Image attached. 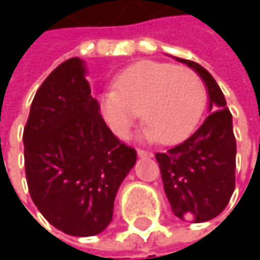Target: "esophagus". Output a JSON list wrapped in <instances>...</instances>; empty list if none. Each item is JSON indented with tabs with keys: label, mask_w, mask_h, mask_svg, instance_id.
<instances>
[{
	"label": "esophagus",
	"mask_w": 260,
	"mask_h": 260,
	"mask_svg": "<svg viewBox=\"0 0 260 260\" xmlns=\"http://www.w3.org/2000/svg\"><path fill=\"white\" fill-rule=\"evenodd\" d=\"M137 153H138L140 158H149V156H152V152L144 150V149H137Z\"/></svg>",
	"instance_id": "obj_1"
}]
</instances>
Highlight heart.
I'll return each instance as SVG.
<instances>
[{
    "instance_id": "heart-1",
    "label": "heart",
    "mask_w": 260,
    "mask_h": 260,
    "mask_svg": "<svg viewBox=\"0 0 260 260\" xmlns=\"http://www.w3.org/2000/svg\"><path fill=\"white\" fill-rule=\"evenodd\" d=\"M206 102L202 78L188 68L162 61H140L114 79L101 105L113 131L125 137L143 111L146 138L170 144L197 125Z\"/></svg>"
}]
</instances>
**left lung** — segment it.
<instances>
[{
  "label": "left lung",
  "instance_id": "1",
  "mask_svg": "<svg viewBox=\"0 0 260 260\" xmlns=\"http://www.w3.org/2000/svg\"><path fill=\"white\" fill-rule=\"evenodd\" d=\"M203 79L209 116L191 137L155 155L173 214L183 221L203 223L220 215L235 189L236 140L232 114L212 75L199 63L178 58Z\"/></svg>",
  "mask_w": 260,
  "mask_h": 260
}]
</instances>
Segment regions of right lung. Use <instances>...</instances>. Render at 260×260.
I'll return each instance as SVG.
<instances>
[{
	"label": "right lung",
	"instance_id": "1",
	"mask_svg": "<svg viewBox=\"0 0 260 260\" xmlns=\"http://www.w3.org/2000/svg\"><path fill=\"white\" fill-rule=\"evenodd\" d=\"M22 138L28 191L42 215L72 236L101 234L137 152L104 122L78 57L39 87Z\"/></svg>",
	"mask_w": 260,
	"mask_h": 260
}]
</instances>
